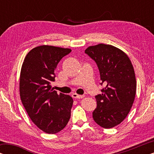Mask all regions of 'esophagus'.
I'll return each instance as SVG.
<instances>
[{"instance_id": "esophagus-1", "label": "esophagus", "mask_w": 154, "mask_h": 154, "mask_svg": "<svg viewBox=\"0 0 154 154\" xmlns=\"http://www.w3.org/2000/svg\"><path fill=\"white\" fill-rule=\"evenodd\" d=\"M72 97L73 98H75V99H81V98L84 97L85 96H84V95H80V94H78L76 93H73L72 94Z\"/></svg>"}]
</instances>
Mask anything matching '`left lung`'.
Returning a JSON list of instances; mask_svg holds the SVG:
<instances>
[{
  "label": "left lung",
  "instance_id": "1",
  "mask_svg": "<svg viewBox=\"0 0 154 154\" xmlns=\"http://www.w3.org/2000/svg\"><path fill=\"white\" fill-rule=\"evenodd\" d=\"M97 65L102 93L95 96L97 108L92 112L96 123L111 128L125 119L133 104L137 83L130 58L121 50L111 45L98 44L85 50Z\"/></svg>",
  "mask_w": 154,
  "mask_h": 154
}]
</instances>
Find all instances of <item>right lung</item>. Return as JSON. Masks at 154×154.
<instances>
[{
    "mask_svg": "<svg viewBox=\"0 0 154 154\" xmlns=\"http://www.w3.org/2000/svg\"><path fill=\"white\" fill-rule=\"evenodd\" d=\"M71 49L41 45L33 48L24 58L20 79V94L29 116L39 129L55 134L64 129L71 117L73 99L57 94L52 82L60 61Z\"/></svg>",
    "mask_w": 154,
    "mask_h": 154,
    "instance_id": "1",
    "label": "right lung"
}]
</instances>
